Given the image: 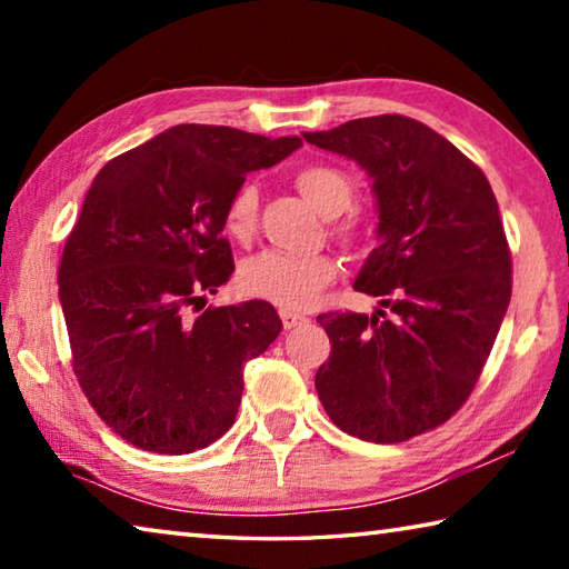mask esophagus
I'll return each mask as SVG.
<instances>
[{
    "label": "esophagus",
    "instance_id": "obj_1",
    "mask_svg": "<svg viewBox=\"0 0 569 569\" xmlns=\"http://www.w3.org/2000/svg\"><path fill=\"white\" fill-rule=\"evenodd\" d=\"M281 321H283V329H296V326L306 323L308 319L301 313H293V311H281Z\"/></svg>",
    "mask_w": 569,
    "mask_h": 569
}]
</instances>
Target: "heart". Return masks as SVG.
<instances>
[{
	"label": "heart",
	"instance_id": "b5f03b06",
	"mask_svg": "<svg viewBox=\"0 0 569 569\" xmlns=\"http://www.w3.org/2000/svg\"><path fill=\"white\" fill-rule=\"evenodd\" d=\"M293 186L308 206H313L323 218H329V233L343 246H353L361 236L356 218H339L351 208L356 198V182L349 172L308 162L293 172ZM223 230L248 246L258 230V190L253 182H243L230 192L223 208ZM339 273V261L326 250L308 256H288L266 250L261 256L248 258L238 271L240 291L261 298L281 308V311H306L319 301L323 288L333 283Z\"/></svg>",
	"mask_w": 569,
	"mask_h": 569
}]
</instances>
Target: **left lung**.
Masks as SVG:
<instances>
[{"instance_id":"left-lung-1","label":"left lung","mask_w":569,"mask_h":569,"mask_svg":"<svg viewBox=\"0 0 569 569\" xmlns=\"http://www.w3.org/2000/svg\"><path fill=\"white\" fill-rule=\"evenodd\" d=\"M303 138L369 172L381 238L353 283L379 311L316 319L331 341L316 391L346 435L397 445L455 417L492 351L512 296L497 198L465 152L403 114Z\"/></svg>"}]
</instances>
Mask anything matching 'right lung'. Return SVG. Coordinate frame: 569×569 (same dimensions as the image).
I'll use <instances>...</instances> for the list:
<instances>
[{
	"label": "right lung",
	"instance_id": "1",
	"mask_svg": "<svg viewBox=\"0 0 569 569\" xmlns=\"http://www.w3.org/2000/svg\"><path fill=\"white\" fill-rule=\"evenodd\" d=\"M296 148V134L176 124L92 180L57 281L74 377L130 445L190 455L233 427L243 366L283 326L266 301L203 311L236 271L223 208L250 170Z\"/></svg>",
	"mask_w": 569,
	"mask_h": 569
}]
</instances>
